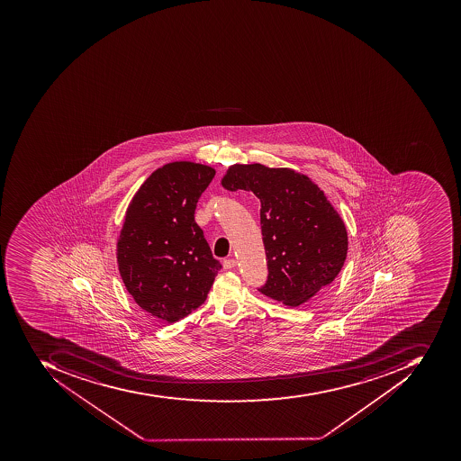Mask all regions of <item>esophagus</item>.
I'll return each instance as SVG.
<instances>
[{
    "instance_id": "1",
    "label": "esophagus",
    "mask_w": 461,
    "mask_h": 461,
    "mask_svg": "<svg viewBox=\"0 0 461 461\" xmlns=\"http://www.w3.org/2000/svg\"><path fill=\"white\" fill-rule=\"evenodd\" d=\"M235 265H237V261H235L234 258H229L222 262V267H224V269H232L234 268Z\"/></svg>"
}]
</instances>
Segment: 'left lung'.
<instances>
[{
  "instance_id": "obj_1",
  "label": "left lung",
  "mask_w": 461,
  "mask_h": 461,
  "mask_svg": "<svg viewBox=\"0 0 461 461\" xmlns=\"http://www.w3.org/2000/svg\"><path fill=\"white\" fill-rule=\"evenodd\" d=\"M230 192L261 202L268 281L259 289L286 306H301L330 285L348 249L344 221L316 183L289 167L235 164L222 176Z\"/></svg>"
}]
</instances>
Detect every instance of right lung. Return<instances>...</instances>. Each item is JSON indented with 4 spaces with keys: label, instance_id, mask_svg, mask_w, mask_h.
<instances>
[{
    "label": "right lung",
    "instance_id": "obj_1",
    "mask_svg": "<svg viewBox=\"0 0 461 461\" xmlns=\"http://www.w3.org/2000/svg\"><path fill=\"white\" fill-rule=\"evenodd\" d=\"M214 175L207 165L170 162L149 175L125 212L118 271L135 303L167 323L202 306L221 269L194 221Z\"/></svg>",
    "mask_w": 461,
    "mask_h": 461
}]
</instances>
